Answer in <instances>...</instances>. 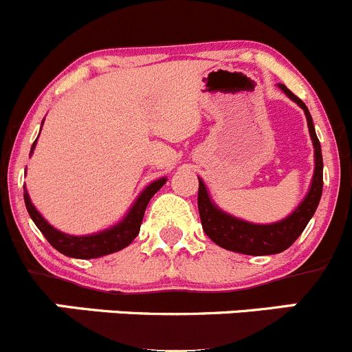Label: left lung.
Listing matches in <instances>:
<instances>
[{"label":"left lung","instance_id":"1","mask_svg":"<svg viewBox=\"0 0 352 352\" xmlns=\"http://www.w3.org/2000/svg\"><path fill=\"white\" fill-rule=\"evenodd\" d=\"M282 91L291 98L294 103L305 110L306 120H308L309 135H311L313 146H315V175H313L311 187L305 199L301 201L298 208L289 214L287 218L275 223L258 225L249 223L245 220L232 217V214L221 211L213 201L210 199L206 186L199 179V192H197V208H199V217L203 230L206 232L208 237L218 244L220 248L228 249V251L241 252V254L249 256H263V254H277V252L285 251L296 242V239L302 234L308 221L315 214L318 208L320 197L323 190V158L320 141L316 138L313 118L306 104L299 100L296 94L285 87L284 84H278Z\"/></svg>","mask_w":352,"mask_h":352}]
</instances>
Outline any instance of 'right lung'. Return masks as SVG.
I'll return each mask as SVG.
<instances>
[{"instance_id":"1","label":"right lung","mask_w":352,"mask_h":352,"mask_svg":"<svg viewBox=\"0 0 352 352\" xmlns=\"http://www.w3.org/2000/svg\"><path fill=\"white\" fill-rule=\"evenodd\" d=\"M36 141H34L32 148H30V153L36 148ZM165 182L166 179L163 177V179H158L155 180V182L149 184V186L139 194V197L135 199V203L132 204V208L129 210V213L125 214L124 220L118 221L113 227L107 228V230H101L98 232V234L91 235H68L56 230L54 227H51V225L41 217V213L32 204L29 194H27L25 186H23V199H25L27 211H29L30 218H32V221L36 223V227L43 232L44 237L47 239V242H50L56 251L68 256V258L91 259L120 251V249L127 248V245L138 237L139 230H141L142 218H144L146 206H148L149 199L165 186Z\"/></svg>"}]
</instances>
